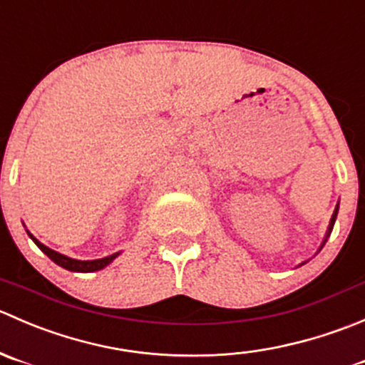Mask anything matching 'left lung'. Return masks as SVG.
I'll return each instance as SVG.
<instances>
[{
	"mask_svg": "<svg viewBox=\"0 0 365 365\" xmlns=\"http://www.w3.org/2000/svg\"><path fill=\"white\" fill-rule=\"evenodd\" d=\"M337 211H339V204H337V207H335L334 215H331V220H330V225H328V230H327V236H324V240H323V245H321V248H323V247H324V243H327V240H328V236H330L331 229H334V223H335V218H337Z\"/></svg>",
	"mask_w": 365,
	"mask_h": 365,
	"instance_id": "obj_1",
	"label": "left lung"
}]
</instances>
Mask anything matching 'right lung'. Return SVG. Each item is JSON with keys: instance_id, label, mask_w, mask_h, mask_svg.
Segmentation results:
<instances>
[{"instance_id": "right-lung-1", "label": "right lung", "mask_w": 365, "mask_h": 365, "mask_svg": "<svg viewBox=\"0 0 365 365\" xmlns=\"http://www.w3.org/2000/svg\"><path fill=\"white\" fill-rule=\"evenodd\" d=\"M28 236H30L31 240H34V243L37 245V247L41 248V250L44 252V254L48 255V257L51 259L53 262H56V264L61 266V268L68 269V272H79V273L97 272V269H103L104 266L110 264V262L113 261V259L118 255V252H117V254L108 255V257H103V259H96V261H78V259H71V257H67V255L58 254V252L51 250V248H49V247H46V245H42L41 241L37 240V237L31 236L30 232H28Z\"/></svg>"}]
</instances>
